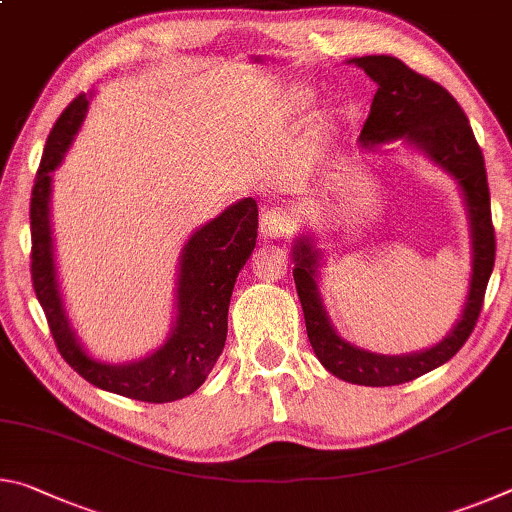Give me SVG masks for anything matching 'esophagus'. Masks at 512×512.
I'll use <instances>...</instances> for the list:
<instances>
[{
	"label": "esophagus",
	"mask_w": 512,
	"mask_h": 512,
	"mask_svg": "<svg viewBox=\"0 0 512 512\" xmlns=\"http://www.w3.org/2000/svg\"><path fill=\"white\" fill-rule=\"evenodd\" d=\"M259 228H262L264 237H284L296 228V219H293V214L289 210H284V207H271V210H266L262 214Z\"/></svg>",
	"instance_id": "obj_1"
}]
</instances>
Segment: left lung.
Returning a JSON list of instances; mask_svg holds the SVG:
<instances>
[{"label": "left lung", "mask_w": 512, "mask_h": 512, "mask_svg": "<svg viewBox=\"0 0 512 512\" xmlns=\"http://www.w3.org/2000/svg\"><path fill=\"white\" fill-rule=\"evenodd\" d=\"M352 63L359 65L377 83L370 115L363 124L359 140L368 146L404 137L406 142L420 146L433 162L445 167L458 180L472 223L474 266L463 316L452 334L440 341L436 348L406 354V357L372 354L343 341L329 323L318 296L316 248L311 246L309 239H300L293 250V259H296L293 280H296L302 314H305L309 343L318 361L332 375L350 381V384L397 386L452 359L470 339L476 320H479L497 253L490 189L481 146L472 133L470 121L443 85L418 74L393 56H361L352 58Z\"/></svg>", "instance_id": "obj_1"}]
</instances>
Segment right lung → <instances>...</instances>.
<instances>
[{
	"label": "right lung",
	"mask_w": 512,
	"mask_h": 512,
	"mask_svg": "<svg viewBox=\"0 0 512 512\" xmlns=\"http://www.w3.org/2000/svg\"><path fill=\"white\" fill-rule=\"evenodd\" d=\"M88 97L79 94L51 128L31 192V280L49 332L69 366L103 391L162 404L192 395L221 357L228 307L237 275L257 241V201L244 198L187 241L178 275V316L171 339L158 352L128 366L99 363L83 352L60 302L49 230L51 176L79 131Z\"/></svg>",
	"instance_id": "add662e5"
}]
</instances>
